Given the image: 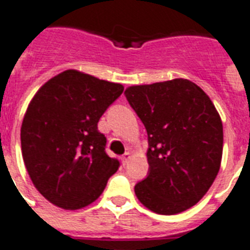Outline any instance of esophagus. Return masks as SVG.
<instances>
[{
	"label": "esophagus",
	"mask_w": 250,
	"mask_h": 250,
	"mask_svg": "<svg viewBox=\"0 0 250 250\" xmlns=\"http://www.w3.org/2000/svg\"><path fill=\"white\" fill-rule=\"evenodd\" d=\"M129 158H131V153H129V151H125V154H123V155H122V163L123 164H125L127 163V162H128L129 160Z\"/></svg>",
	"instance_id": "esophagus-1"
}]
</instances>
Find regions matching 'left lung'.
Wrapping results in <instances>:
<instances>
[{
    "mask_svg": "<svg viewBox=\"0 0 250 250\" xmlns=\"http://www.w3.org/2000/svg\"><path fill=\"white\" fill-rule=\"evenodd\" d=\"M147 132L146 178L135 194L146 208L177 214L206 195L220 171L224 128L204 91L188 79H173L125 91Z\"/></svg>",
    "mask_w": 250,
    "mask_h": 250,
    "instance_id": "1",
    "label": "left lung"
}]
</instances>
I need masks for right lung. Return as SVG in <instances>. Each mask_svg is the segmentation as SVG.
<instances>
[{
  "mask_svg": "<svg viewBox=\"0 0 250 250\" xmlns=\"http://www.w3.org/2000/svg\"><path fill=\"white\" fill-rule=\"evenodd\" d=\"M123 86L65 70L41 87L24 115V164L38 191L55 206L79 209L95 202L119 162L105 151L101 115Z\"/></svg>",
  "mask_w": 250,
  "mask_h": 250,
  "instance_id": "1",
  "label": "right lung"
}]
</instances>
